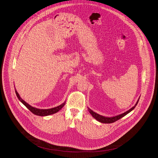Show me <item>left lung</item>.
<instances>
[{
    "mask_svg": "<svg viewBox=\"0 0 158 158\" xmlns=\"http://www.w3.org/2000/svg\"><path fill=\"white\" fill-rule=\"evenodd\" d=\"M138 101L139 100L137 101V102L136 103L135 105L134 106V107H132L131 109H129V110L125 112L124 113L120 115H117L115 117H103V116H102L99 114H98L97 113L93 112L92 110H91L90 109H89V113L92 115V116L95 118L96 119L97 121H98L99 122H101V123H114L117 120H118L119 119L122 118V117H123L124 116H125L126 115H127L128 113H129L131 111H132L133 109L135 108V106L137 105L138 103Z\"/></svg>",
    "mask_w": 158,
    "mask_h": 158,
    "instance_id": "1",
    "label": "left lung"
}]
</instances>
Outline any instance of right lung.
I'll use <instances>...</instances> for the list:
<instances>
[{"instance_id": "add662e5", "label": "right lung", "mask_w": 158, "mask_h": 158, "mask_svg": "<svg viewBox=\"0 0 158 158\" xmlns=\"http://www.w3.org/2000/svg\"><path fill=\"white\" fill-rule=\"evenodd\" d=\"M15 93H16L17 97H18V98L20 100V102H22V103L24 105V106H25L27 109H29L31 112H32L34 114L36 115H39V116H47V115H49L55 114V113L58 112V111L64 106V105H65V103H62V105L58 106H57V107H55V108H51V109H37V108H34V107L30 106V105H29V104H27L26 102H24L23 99H22V98L20 97L19 93L17 92L16 89L15 90Z\"/></svg>"}]
</instances>
